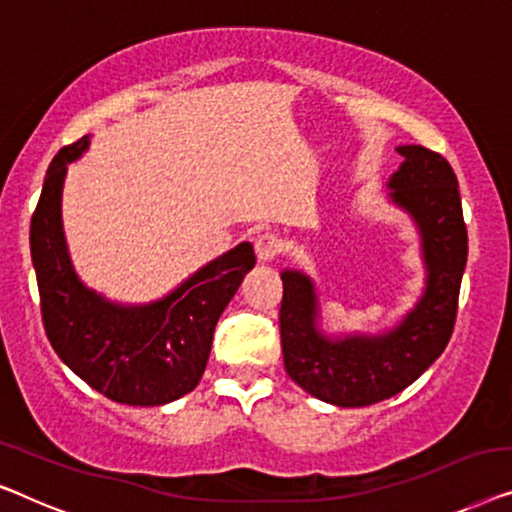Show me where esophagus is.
I'll return each mask as SVG.
<instances>
[{"instance_id": "obj_1", "label": "esophagus", "mask_w": 512, "mask_h": 512, "mask_svg": "<svg viewBox=\"0 0 512 512\" xmlns=\"http://www.w3.org/2000/svg\"><path fill=\"white\" fill-rule=\"evenodd\" d=\"M255 253L259 262H271V259L283 253V241L276 234H262L255 241Z\"/></svg>"}]
</instances>
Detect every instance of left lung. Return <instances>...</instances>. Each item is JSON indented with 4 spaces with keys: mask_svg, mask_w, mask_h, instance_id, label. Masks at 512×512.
<instances>
[{
    "mask_svg": "<svg viewBox=\"0 0 512 512\" xmlns=\"http://www.w3.org/2000/svg\"><path fill=\"white\" fill-rule=\"evenodd\" d=\"M403 164L392 176V199L422 232L427 292L390 334L329 341L315 329V294L306 276L285 271L280 345L285 371L308 394L343 408L371 406L415 383L441 357L457 320L469 234L457 176L443 155L401 146Z\"/></svg>",
    "mask_w": 512,
    "mask_h": 512,
    "instance_id": "left-lung-1",
    "label": "left lung"
}]
</instances>
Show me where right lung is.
Listing matches in <instances>:
<instances>
[{"label":"right lung","instance_id":"add662e5","mask_svg":"<svg viewBox=\"0 0 512 512\" xmlns=\"http://www.w3.org/2000/svg\"><path fill=\"white\" fill-rule=\"evenodd\" d=\"M85 148L88 136L55 155L32 213L30 250L43 329L57 357L92 390L127 406H162L199 385L215 325L255 266L253 246L229 250L157 304H109L85 290L64 248L62 181L67 164Z\"/></svg>","mask_w":512,"mask_h":512}]
</instances>
